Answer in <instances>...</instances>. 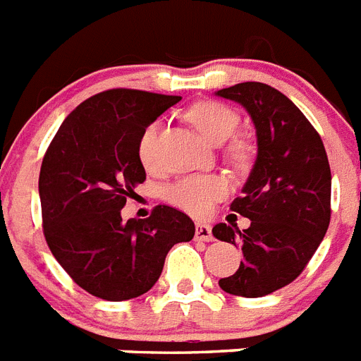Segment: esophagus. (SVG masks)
<instances>
[{
  "label": "esophagus",
  "mask_w": 361,
  "mask_h": 361,
  "mask_svg": "<svg viewBox=\"0 0 361 361\" xmlns=\"http://www.w3.org/2000/svg\"><path fill=\"white\" fill-rule=\"evenodd\" d=\"M195 237L198 238V240H204V242L213 240V231H211V226H209V224H204V222L196 224Z\"/></svg>",
  "instance_id": "1"
}]
</instances>
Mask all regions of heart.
Here are the masks:
<instances>
[{"label":"heart","instance_id":"1","mask_svg":"<svg viewBox=\"0 0 361 361\" xmlns=\"http://www.w3.org/2000/svg\"><path fill=\"white\" fill-rule=\"evenodd\" d=\"M187 119L209 143L222 145L237 130L240 117L229 106L205 101L192 106L187 111ZM157 132H159V123L148 124L139 139V159L147 169H154L157 163ZM229 154L235 159H242L246 156V148L244 145L235 143ZM226 190L227 183L218 176H187L172 183L171 187H166L165 198L187 213L205 214L216 200L226 195Z\"/></svg>","mask_w":361,"mask_h":361}]
</instances>
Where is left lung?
Listing matches in <instances>:
<instances>
[{
    "mask_svg": "<svg viewBox=\"0 0 361 361\" xmlns=\"http://www.w3.org/2000/svg\"><path fill=\"white\" fill-rule=\"evenodd\" d=\"M218 97L246 108L257 132V159L231 209L251 220L247 229L216 224L218 240L240 246L244 259L220 288L262 298L298 279L330 224L329 157L316 128L275 87L242 82Z\"/></svg>",
    "mask_w": 361,
    "mask_h": 361,
    "instance_id": "8db88e82",
    "label": "left lung"
}]
</instances>
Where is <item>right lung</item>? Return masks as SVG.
<instances>
[{
  "label": "right lung",
  "mask_w": 361,
  "mask_h": 361,
  "mask_svg": "<svg viewBox=\"0 0 361 361\" xmlns=\"http://www.w3.org/2000/svg\"><path fill=\"white\" fill-rule=\"evenodd\" d=\"M181 97L108 90L66 117L38 180L44 235L69 277L95 298L126 301L159 279L166 253L195 237V222L157 205L147 220L123 222L121 209L147 180L139 139Z\"/></svg>",
  "instance_id": "1"
}]
</instances>
